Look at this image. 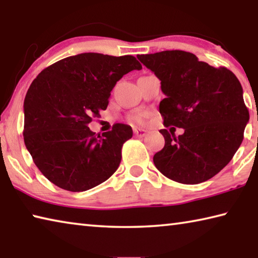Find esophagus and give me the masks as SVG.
<instances>
[{"label": "esophagus", "mask_w": 258, "mask_h": 258, "mask_svg": "<svg viewBox=\"0 0 258 258\" xmlns=\"http://www.w3.org/2000/svg\"><path fill=\"white\" fill-rule=\"evenodd\" d=\"M147 131L146 130H137V128H135L134 130V135H135V137H138V138H145L146 137V135H147Z\"/></svg>", "instance_id": "1"}]
</instances>
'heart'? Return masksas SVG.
I'll use <instances>...</instances> for the list:
<instances>
[{
  "mask_svg": "<svg viewBox=\"0 0 258 258\" xmlns=\"http://www.w3.org/2000/svg\"><path fill=\"white\" fill-rule=\"evenodd\" d=\"M146 116H147V113L139 112V113H137V115L133 116V120L137 121V123H139V124H142L146 119Z\"/></svg>",
  "mask_w": 258,
  "mask_h": 258,
  "instance_id": "b5f03b06",
  "label": "heart"
}]
</instances>
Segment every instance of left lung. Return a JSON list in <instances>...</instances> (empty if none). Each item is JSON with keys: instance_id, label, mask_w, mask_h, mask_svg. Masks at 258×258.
<instances>
[{"instance_id": "8db88e82", "label": "left lung", "mask_w": 258, "mask_h": 258, "mask_svg": "<svg viewBox=\"0 0 258 258\" xmlns=\"http://www.w3.org/2000/svg\"><path fill=\"white\" fill-rule=\"evenodd\" d=\"M138 58L160 80L164 125L184 130L178 137L159 131L165 146L154 156L157 169L183 184L212 178L232 159L249 120L239 80L228 68L209 66L185 51Z\"/></svg>"}]
</instances>
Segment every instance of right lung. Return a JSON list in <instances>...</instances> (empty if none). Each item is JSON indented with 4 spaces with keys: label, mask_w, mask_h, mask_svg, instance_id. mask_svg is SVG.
Segmentation results:
<instances>
[{
    "label": "right lung",
    "mask_w": 258,
    "mask_h": 258,
    "mask_svg": "<svg viewBox=\"0 0 258 258\" xmlns=\"http://www.w3.org/2000/svg\"><path fill=\"white\" fill-rule=\"evenodd\" d=\"M142 68L133 55L81 53L38 74L24 101V141L35 165L63 190L81 192L101 184L118 168L131 126L109 132L89 128L106 110L110 92L125 74Z\"/></svg>",
    "instance_id": "obj_1"
}]
</instances>
